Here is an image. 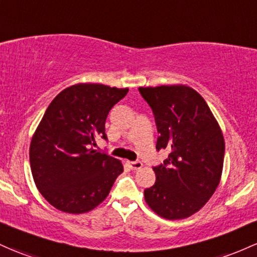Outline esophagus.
Masks as SVG:
<instances>
[{"label":"esophagus","instance_id":"1","mask_svg":"<svg viewBox=\"0 0 257 257\" xmlns=\"http://www.w3.org/2000/svg\"><path fill=\"white\" fill-rule=\"evenodd\" d=\"M128 165L132 170H140L143 167V163L140 161H128Z\"/></svg>","mask_w":257,"mask_h":257}]
</instances>
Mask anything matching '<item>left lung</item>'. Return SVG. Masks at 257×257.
Instances as JSON below:
<instances>
[{
	"label": "left lung",
	"mask_w": 257,
	"mask_h": 257,
	"mask_svg": "<svg viewBox=\"0 0 257 257\" xmlns=\"http://www.w3.org/2000/svg\"><path fill=\"white\" fill-rule=\"evenodd\" d=\"M139 92L154 112L156 150L170 151L154 167L156 182L144 190L145 200L163 218H185L204 206L219 184L223 134L206 101L191 87H139Z\"/></svg>",
	"instance_id": "left-lung-1"
}]
</instances>
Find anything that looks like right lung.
<instances>
[{"label": "right lung", "mask_w": 257, "mask_h": 257, "mask_svg": "<svg viewBox=\"0 0 257 257\" xmlns=\"http://www.w3.org/2000/svg\"><path fill=\"white\" fill-rule=\"evenodd\" d=\"M126 94L128 89L77 84L47 107L30 144V167L41 195L57 210L91 211L123 172L120 161L92 146L98 137L107 140V115Z\"/></svg>", "instance_id": "add662e5"}]
</instances>
